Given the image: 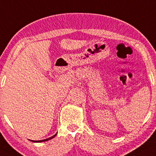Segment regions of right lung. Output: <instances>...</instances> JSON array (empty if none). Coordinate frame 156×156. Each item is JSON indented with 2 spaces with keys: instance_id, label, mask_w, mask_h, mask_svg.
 Masks as SVG:
<instances>
[{
  "instance_id": "1",
  "label": "right lung",
  "mask_w": 156,
  "mask_h": 156,
  "mask_svg": "<svg viewBox=\"0 0 156 156\" xmlns=\"http://www.w3.org/2000/svg\"><path fill=\"white\" fill-rule=\"evenodd\" d=\"M56 134H57V133L55 134H54V135L53 136H52V137H49V138H48V139H45V140H38V141H34V140H30V141H32V142H34V143H42V142H45V141H48V140H51V139H53V137H55V136H56Z\"/></svg>"
}]
</instances>
